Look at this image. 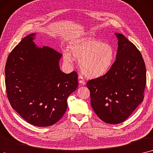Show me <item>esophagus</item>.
<instances>
[{"mask_svg":"<svg viewBox=\"0 0 153 153\" xmlns=\"http://www.w3.org/2000/svg\"><path fill=\"white\" fill-rule=\"evenodd\" d=\"M78 81H79V84H81L82 85H85V82L84 79L83 77V76H82L81 75H79L78 76Z\"/></svg>","mask_w":153,"mask_h":153,"instance_id":"1","label":"esophagus"}]
</instances>
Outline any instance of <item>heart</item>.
<instances>
[{"instance_id":"b5f03b06","label":"heart","mask_w":153,"mask_h":153,"mask_svg":"<svg viewBox=\"0 0 153 153\" xmlns=\"http://www.w3.org/2000/svg\"><path fill=\"white\" fill-rule=\"evenodd\" d=\"M71 53L63 52L64 61L72 64L74 57L79 61L81 69L85 77L96 79L107 74L113 66L116 54L109 44L91 37L76 39L69 44Z\"/></svg>"}]
</instances>
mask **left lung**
I'll list each match as a JSON object with an SVG mask.
<instances>
[{
    "label": "left lung",
    "instance_id": "1",
    "mask_svg": "<svg viewBox=\"0 0 153 153\" xmlns=\"http://www.w3.org/2000/svg\"><path fill=\"white\" fill-rule=\"evenodd\" d=\"M118 48L116 61L105 76L87 82L93 110L104 122L119 124L133 112L144 99L146 71L136 46L116 33Z\"/></svg>",
    "mask_w": 153,
    "mask_h": 153
}]
</instances>
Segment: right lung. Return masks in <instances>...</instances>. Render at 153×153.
I'll return each mask as SVG.
<instances>
[{"mask_svg":"<svg viewBox=\"0 0 153 153\" xmlns=\"http://www.w3.org/2000/svg\"><path fill=\"white\" fill-rule=\"evenodd\" d=\"M34 36L24 37L9 54L6 92L12 108L24 120L47 127L65 112L68 97L78 86L77 73L62 72L59 65L62 54L48 46L37 47Z\"/></svg>","mask_w":153,"mask_h":153,"instance_id":"right-lung-1","label":"right lung"}]
</instances>
